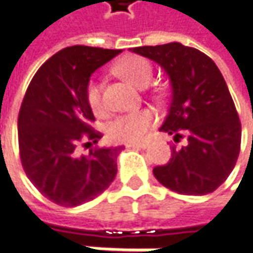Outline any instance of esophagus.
<instances>
[{"mask_svg":"<svg viewBox=\"0 0 253 253\" xmlns=\"http://www.w3.org/2000/svg\"><path fill=\"white\" fill-rule=\"evenodd\" d=\"M126 147H130V148H140V150H144L148 147V143H128L126 144Z\"/></svg>","mask_w":253,"mask_h":253,"instance_id":"34e87169","label":"esophagus"}]
</instances>
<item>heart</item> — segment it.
I'll use <instances>...</instances> for the list:
<instances>
[{"mask_svg": "<svg viewBox=\"0 0 253 253\" xmlns=\"http://www.w3.org/2000/svg\"><path fill=\"white\" fill-rule=\"evenodd\" d=\"M116 74L120 75L135 86L144 88L153 78V64L141 56H127L122 58L115 66ZM85 100L89 109L95 115L103 112V99H102V88L98 80L91 78L85 86ZM155 123V113L148 108L133 110L128 113L118 115L110 119L106 125V135L112 141L118 143H137L141 141L150 128Z\"/></svg>", "mask_w": 253, "mask_h": 253, "instance_id": "b5f03b06", "label": "heart"}]
</instances>
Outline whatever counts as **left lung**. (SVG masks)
<instances>
[{
    "mask_svg": "<svg viewBox=\"0 0 253 253\" xmlns=\"http://www.w3.org/2000/svg\"><path fill=\"white\" fill-rule=\"evenodd\" d=\"M133 51L158 63L169 75L172 102L161 131L175 134L168 164L155 167L158 182L179 195L214 192L234 169L241 148V122L218 67L205 53L178 42Z\"/></svg>",
    "mask_w": 253,
    "mask_h": 253,
    "instance_id": "obj_1",
    "label": "left lung"
}]
</instances>
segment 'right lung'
Listing matches in <instances>:
<instances>
[{
	"label": "right lung",
	"instance_id": "1",
	"mask_svg": "<svg viewBox=\"0 0 253 253\" xmlns=\"http://www.w3.org/2000/svg\"><path fill=\"white\" fill-rule=\"evenodd\" d=\"M122 50L71 46L36 71L18 116L23 170L43 196L74 207L99 196L118 173V148H96L78 157L77 147L98 143L93 113L85 100L92 73Z\"/></svg>",
	"mask_w": 253,
	"mask_h": 253
}]
</instances>
